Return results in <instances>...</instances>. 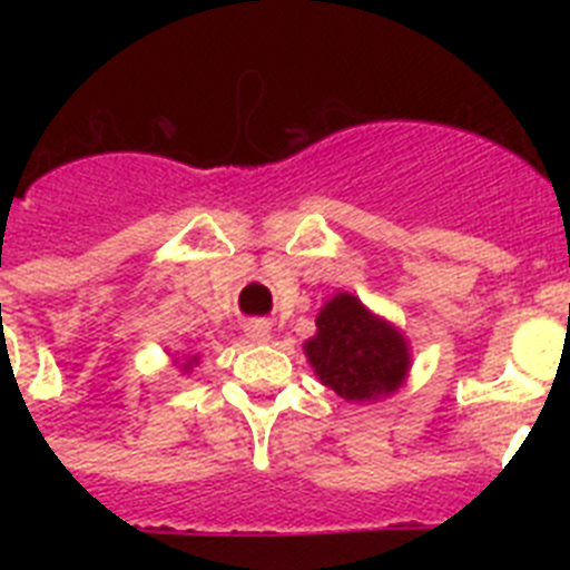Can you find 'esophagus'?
Here are the masks:
<instances>
[{
  "label": "esophagus",
  "mask_w": 570,
  "mask_h": 570,
  "mask_svg": "<svg viewBox=\"0 0 570 570\" xmlns=\"http://www.w3.org/2000/svg\"><path fill=\"white\" fill-rule=\"evenodd\" d=\"M245 334H248L250 340H256V342L268 340V336H271L268 322H262V320H254V322H248V325H245Z\"/></svg>",
  "instance_id": "34e87169"
}]
</instances>
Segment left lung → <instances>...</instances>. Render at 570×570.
<instances>
[{
	"label": "left lung",
	"mask_w": 570,
	"mask_h": 570,
	"mask_svg": "<svg viewBox=\"0 0 570 570\" xmlns=\"http://www.w3.org/2000/svg\"><path fill=\"white\" fill-rule=\"evenodd\" d=\"M305 354L320 380L347 402L394 394L407 374V345L400 331L376 320L351 294H336L320 311Z\"/></svg>",
	"instance_id": "8db88e82"
}]
</instances>
